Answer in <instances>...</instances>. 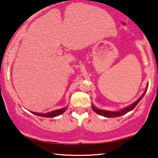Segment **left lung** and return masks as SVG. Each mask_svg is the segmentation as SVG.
Masks as SVG:
<instances>
[{
  "label": "left lung",
  "mask_w": 158,
  "mask_h": 158,
  "mask_svg": "<svg viewBox=\"0 0 158 158\" xmlns=\"http://www.w3.org/2000/svg\"><path fill=\"white\" fill-rule=\"evenodd\" d=\"M146 91V90H145V92L143 93V94L142 95V96H140V97L138 98V99L135 102V103H133L132 104H131V105H130V106H128V107L123 108V109L121 110V111L110 112V111H106V110H98V109H96V108L95 107L94 105H93L92 108H93V110H94V112H96V113L99 114L100 115H103V116H104V117L110 118V117H118V116H121V115H124V114L127 113H128V112H130V111H131V110H132L135 107H136L137 104L139 103L140 101L141 100V98H143L144 95H145Z\"/></svg>",
  "instance_id": "obj_1"
}]
</instances>
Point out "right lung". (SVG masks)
I'll list each match as a JSON object with an SVG mask.
<instances>
[{
    "label": "right lung",
    "mask_w": 158,
    "mask_h": 158,
    "mask_svg": "<svg viewBox=\"0 0 158 158\" xmlns=\"http://www.w3.org/2000/svg\"><path fill=\"white\" fill-rule=\"evenodd\" d=\"M66 109L65 108H62V109H60V110H54V111L51 112V113H35V112H31L32 113L35 114L36 115H38V116H42V117H46V118H54L57 116V115H60L61 114H62L65 111Z\"/></svg>",
    "instance_id": "right-lung-1"
}]
</instances>
